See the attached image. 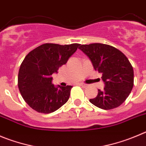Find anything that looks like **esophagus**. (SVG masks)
Here are the masks:
<instances>
[{"instance_id": "obj_1", "label": "esophagus", "mask_w": 146, "mask_h": 146, "mask_svg": "<svg viewBox=\"0 0 146 146\" xmlns=\"http://www.w3.org/2000/svg\"><path fill=\"white\" fill-rule=\"evenodd\" d=\"M78 85L81 86H82V87H84V88H86V87H87L86 84H82V83H80V84H78Z\"/></svg>"}]
</instances>
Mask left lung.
Returning <instances> with one entry per match:
<instances>
[{
  "instance_id": "1",
  "label": "left lung",
  "mask_w": 146,
  "mask_h": 146,
  "mask_svg": "<svg viewBox=\"0 0 146 146\" xmlns=\"http://www.w3.org/2000/svg\"><path fill=\"white\" fill-rule=\"evenodd\" d=\"M89 58L96 71L102 73L103 90L90 102L109 110L119 107L131 92L134 83L133 66L125 54L112 46L101 43L82 44L78 47Z\"/></svg>"
}]
</instances>
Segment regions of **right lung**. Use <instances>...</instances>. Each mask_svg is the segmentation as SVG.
<instances>
[{
  "instance_id": "1",
  "label": "right lung",
  "mask_w": 146,
  "mask_h": 146,
  "mask_svg": "<svg viewBox=\"0 0 146 146\" xmlns=\"http://www.w3.org/2000/svg\"><path fill=\"white\" fill-rule=\"evenodd\" d=\"M81 44L46 43L30 52L18 76L19 89L27 104L38 112L49 114L65 104L73 86H54L52 75L58 73Z\"/></svg>"
}]
</instances>
